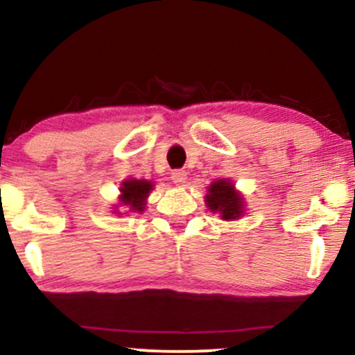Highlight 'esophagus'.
<instances>
[{"label": "esophagus", "mask_w": 355, "mask_h": 355, "mask_svg": "<svg viewBox=\"0 0 355 355\" xmlns=\"http://www.w3.org/2000/svg\"><path fill=\"white\" fill-rule=\"evenodd\" d=\"M171 179H173L174 184L181 186V184H184V182H186L187 173L184 169H174L173 173H171Z\"/></svg>", "instance_id": "esophagus-1"}]
</instances>
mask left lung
<instances>
[{
	"mask_svg": "<svg viewBox=\"0 0 355 355\" xmlns=\"http://www.w3.org/2000/svg\"><path fill=\"white\" fill-rule=\"evenodd\" d=\"M239 192L234 189V184L229 181H216L209 187V194L205 196L207 207L214 212L222 214V218L232 220L239 218L243 212V202Z\"/></svg>",
	"mask_w": 355,
	"mask_h": 355,
	"instance_id": "left-lung-1",
	"label": "left lung"
}]
</instances>
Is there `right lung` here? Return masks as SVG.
Listing matches in <instances>:
<instances>
[{"label": "right lung", "instance_id": "add662e5", "mask_svg": "<svg viewBox=\"0 0 355 355\" xmlns=\"http://www.w3.org/2000/svg\"><path fill=\"white\" fill-rule=\"evenodd\" d=\"M153 189V184L148 181H138V179H130L121 184V202L128 205L131 211H144V202H146L148 194Z\"/></svg>", "mask_w": 355, "mask_h": 355}]
</instances>
